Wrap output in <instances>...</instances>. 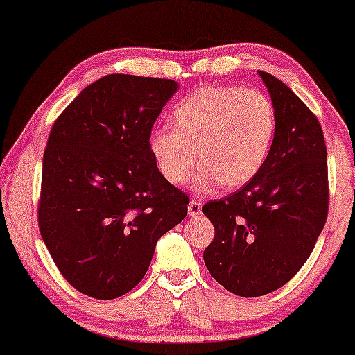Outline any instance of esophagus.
Segmentation results:
<instances>
[{"label": "esophagus", "mask_w": 355, "mask_h": 355, "mask_svg": "<svg viewBox=\"0 0 355 355\" xmlns=\"http://www.w3.org/2000/svg\"><path fill=\"white\" fill-rule=\"evenodd\" d=\"M187 211L191 218H197L198 215H202V202L197 200V198H192L187 207Z\"/></svg>", "instance_id": "34e87169"}]
</instances>
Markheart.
<instances>
[{"instance_id": "obj_1", "label": "heart", "mask_w": 355, "mask_h": 355, "mask_svg": "<svg viewBox=\"0 0 355 355\" xmlns=\"http://www.w3.org/2000/svg\"><path fill=\"white\" fill-rule=\"evenodd\" d=\"M174 125L150 134V152L162 176L210 192L223 184L239 187L252 181L268 158L276 132L273 101L263 92L239 85H210L193 92L173 110Z\"/></svg>"}]
</instances>
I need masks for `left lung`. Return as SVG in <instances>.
I'll use <instances>...</instances> for the list:
<instances>
[{
    "instance_id": "1",
    "label": "left lung",
    "mask_w": 355,
    "mask_h": 355,
    "mask_svg": "<svg viewBox=\"0 0 355 355\" xmlns=\"http://www.w3.org/2000/svg\"><path fill=\"white\" fill-rule=\"evenodd\" d=\"M273 101L276 132L257 176L203 215L215 237L203 250L208 271L241 297L284 286L312 254L328 216V163L322 125L275 76L259 71Z\"/></svg>"
}]
</instances>
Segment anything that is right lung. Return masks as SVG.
<instances>
[{
	"label": "right lung",
	"mask_w": 355,
	"mask_h": 355,
	"mask_svg": "<svg viewBox=\"0 0 355 355\" xmlns=\"http://www.w3.org/2000/svg\"><path fill=\"white\" fill-rule=\"evenodd\" d=\"M169 79L110 74L58 116L43 155L38 227L60 273L110 300L140 283L189 197L159 174L150 134L176 94Z\"/></svg>",
	"instance_id": "add662e5"
}]
</instances>
